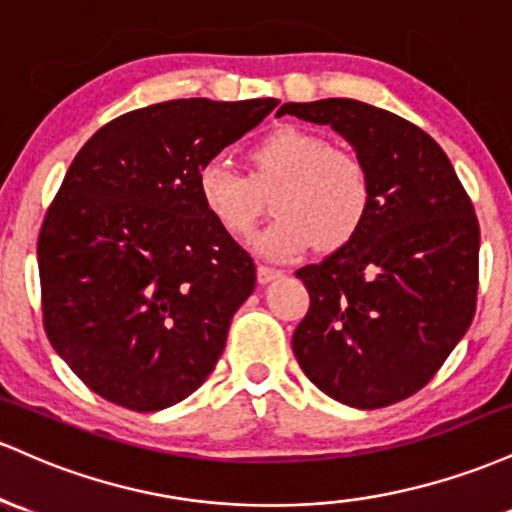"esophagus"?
<instances>
[{
	"label": "esophagus",
	"mask_w": 512,
	"mask_h": 512,
	"mask_svg": "<svg viewBox=\"0 0 512 512\" xmlns=\"http://www.w3.org/2000/svg\"><path fill=\"white\" fill-rule=\"evenodd\" d=\"M256 275H258V283H271V280H275V278H280V275H283V271H280V268H273V266H258L256 268Z\"/></svg>",
	"instance_id": "esophagus-1"
}]
</instances>
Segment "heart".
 Here are the masks:
<instances>
[{
	"instance_id": "heart-1",
	"label": "heart",
	"mask_w": 512,
	"mask_h": 512,
	"mask_svg": "<svg viewBox=\"0 0 512 512\" xmlns=\"http://www.w3.org/2000/svg\"><path fill=\"white\" fill-rule=\"evenodd\" d=\"M251 174L210 159L198 171L205 210L229 237L254 234L273 193V222L256 249L271 258H292L309 246L333 251L348 244L372 208V176L363 159L333 147L324 135L302 128L268 132L249 152Z\"/></svg>"
}]
</instances>
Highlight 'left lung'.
<instances>
[{
  "label": "left lung",
  "instance_id": "1",
  "mask_svg": "<svg viewBox=\"0 0 512 512\" xmlns=\"http://www.w3.org/2000/svg\"><path fill=\"white\" fill-rule=\"evenodd\" d=\"M331 125L372 176V208L348 244L295 275L309 309L292 336L302 372L355 409L409 399L472 324L479 220L450 159L409 120L353 99L285 103Z\"/></svg>",
  "mask_w": 512,
  "mask_h": 512
}]
</instances>
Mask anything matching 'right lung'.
<instances>
[{
  "instance_id": "obj_1",
  "label": "right lung",
  "mask_w": 512,
  "mask_h": 512,
  "mask_svg": "<svg viewBox=\"0 0 512 512\" xmlns=\"http://www.w3.org/2000/svg\"><path fill=\"white\" fill-rule=\"evenodd\" d=\"M275 106L154 103L77 152L40 227L38 271L45 333L91 392L162 411L215 370L256 266L205 210L198 171Z\"/></svg>"
}]
</instances>
